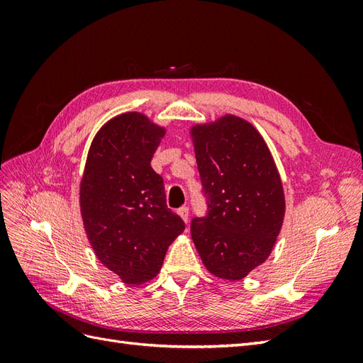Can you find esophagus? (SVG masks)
Instances as JSON below:
<instances>
[{"label": "esophagus", "mask_w": 363, "mask_h": 363, "mask_svg": "<svg viewBox=\"0 0 363 363\" xmlns=\"http://www.w3.org/2000/svg\"><path fill=\"white\" fill-rule=\"evenodd\" d=\"M177 213H179V216L183 219L184 223H188V219H189V208L188 207H186V206L180 207L179 211H177Z\"/></svg>", "instance_id": "1"}]
</instances>
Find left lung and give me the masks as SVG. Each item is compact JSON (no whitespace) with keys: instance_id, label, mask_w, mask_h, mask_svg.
Listing matches in <instances>:
<instances>
[{"instance_id":"1","label":"left lung","mask_w":363,"mask_h":363,"mask_svg":"<svg viewBox=\"0 0 363 363\" xmlns=\"http://www.w3.org/2000/svg\"><path fill=\"white\" fill-rule=\"evenodd\" d=\"M189 135L208 204L191 225L195 248L215 277L242 280L269 257L283 225L276 162L259 130L232 113L194 124Z\"/></svg>"}]
</instances>
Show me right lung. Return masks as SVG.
<instances>
[{
    "instance_id": "add662e5",
    "label": "right lung",
    "mask_w": 363,
    "mask_h": 363,
    "mask_svg": "<svg viewBox=\"0 0 363 363\" xmlns=\"http://www.w3.org/2000/svg\"><path fill=\"white\" fill-rule=\"evenodd\" d=\"M164 133L140 112L112 118L95 135L80 180V213L95 256L131 286L157 276L184 230L150 164Z\"/></svg>"
}]
</instances>
